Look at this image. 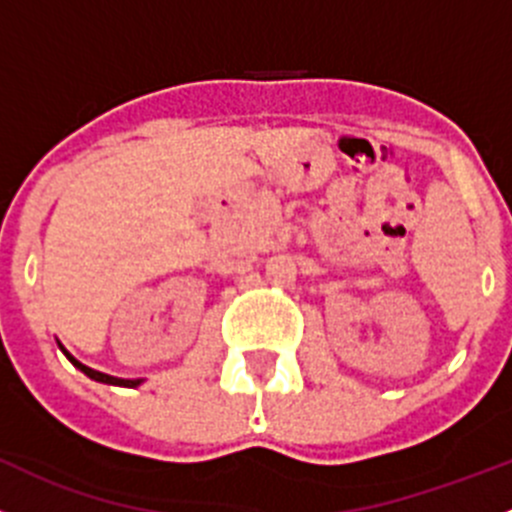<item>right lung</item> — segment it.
Masks as SVG:
<instances>
[{"instance_id":"obj_1","label":"right lung","mask_w":512,"mask_h":512,"mask_svg":"<svg viewBox=\"0 0 512 512\" xmlns=\"http://www.w3.org/2000/svg\"><path fill=\"white\" fill-rule=\"evenodd\" d=\"M57 345H59V350H62L64 355H67V360L72 362V365L77 367V370H82L84 375H87V377H92V380H97V382H107V385H122V388H137V385H142V382H145V377H137V380H124V377L104 375V372H99V370H92V367L82 365V362H79L77 357L72 355V352H69V350H64V345H62V342H59V340H57Z\"/></svg>"}]
</instances>
